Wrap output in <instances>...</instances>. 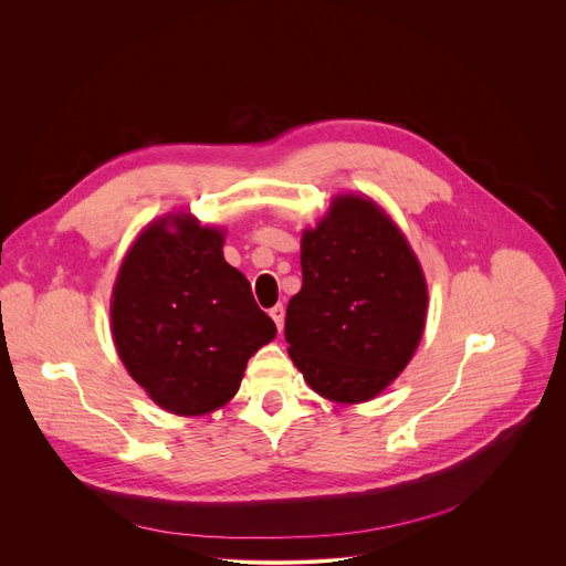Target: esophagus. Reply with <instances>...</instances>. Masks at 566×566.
<instances>
[{"label": "esophagus", "instance_id": "obj_1", "mask_svg": "<svg viewBox=\"0 0 566 566\" xmlns=\"http://www.w3.org/2000/svg\"><path fill=\"white\" fill-rule=\"evenodd\" d=\"M269 315L273 317L277 332H282V329H284V306H282V304H275V306L269 311Z\"/></svg>", "mask_w": 566, "mask_h": 566}]
</instances>
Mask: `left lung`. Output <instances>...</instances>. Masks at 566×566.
Listing matches in <instances>:
<instances>
[{
	"label": "left lung",
	"instance_id": "8db88e82",
	"mask_svg": "<svg viewBox=\"0 0 566 566\" xmlns=\"http://www.w3.org/2000/svg\"><path fill=\"white\" fill-rule=\"evenodd\" d=\"M300 264L284 325L293 365L332 402L376 398L426 332L428 282L408 237L371 197L343 192L302 230Z\"/></svg>",
	"mask_w": 566,
	"mask_h": 566
}]
</instances>
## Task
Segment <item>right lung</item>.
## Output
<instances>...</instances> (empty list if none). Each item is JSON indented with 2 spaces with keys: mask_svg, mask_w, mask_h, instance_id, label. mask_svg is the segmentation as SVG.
I'll return each instance as SVG.
<instances>
[{
  "mask_svg": "<svg viewBox=\"0 0 566 566\" xmlns=\"http://www.w3.org/2000/svg\"><path fill=\"white\" fill-rule=\"evenodd\" d=\"M226 228L190 210L149 221L127 249L109 302L120 363L160 410L203 417L237 394L275 322L223 260Z\"/></svg>",
  "mask_w": 566,
  "mask_h": 566,
  "instance_id": "obj_1",
  "label": "right lung"
}]
</instances>
